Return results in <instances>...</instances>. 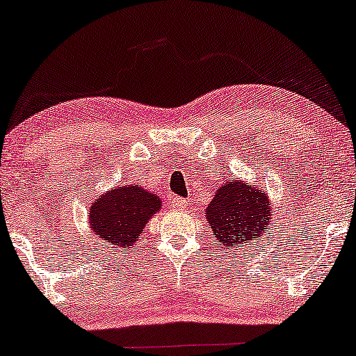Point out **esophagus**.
<instances>
[{
	"instance_id": "34e87169",
	"label": "esophagus",
	"mask_w": 356,
	"mask_h": 356,
	"mask_svg": "<svg viewBox=\"0 0 356 356\" xmlns=\"http://www.w3.org/2000/svg\"><path fill=\"white\" fill-rule=\"evenodd\" d=\"M171 207L174 208V209H185L187 208V202H185L184 198H179V197H176L171 202Z\"/></svg>"
}]
</instances>
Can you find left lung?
<instances>
[{
    "instance_id": "8db88e82",
    "label": "left lung",
    "mask_w": 356,
    "mask_h": 356,
    "mask_svg": "<svg viewBox=\"0 0 356 356\" xmlns=\"http://www.w3.org/2000/svg\"><path fill=\"white\" fill-rule=\"evenodd\" d=\"M273 208L264 188L227 179L204 209V218L218 242L229 248L247 250V245L259 242L271 229Z\"/></svg>"
}]
</instances>
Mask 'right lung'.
Segmentation results:
<instances>
[{
  "mask_svg": "<svg viewBox=\"0 0 356 356\" xmlns=\"http://www.w3.org/2000/svg\"><path fill=\"white\" fill-rule=\"evenodd\" d=\"M161 198L137 184L119 185L95 198L88 226L111 248L129 250L142 237L147 222L161 209Z\"/></svg>",
  "mask_w": 356,
  "mask_h": 356,
  "instance_id": "right-lung-1",
  "label": "right lung"
}]
</instances>
